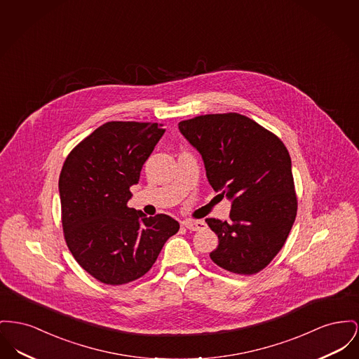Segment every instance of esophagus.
<instances>
[{
  "label": "esophagus",
  "mask_w": 359,
  "mask_h": 359,
  "mask_svg": "<svg viewBox=\"0 0 359 359\" xmlns=\"http://www.w3.org/2000/svg\"><path fill=\"white\" fill-rule=\"evenodd\" d=\"M183 225L192 232H199L206 228V224L203 221H184Z\"/></svg>",
  "instance_id": "esophagus-1"
}]
</instances>
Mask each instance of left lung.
Returning a JSON list of instances; mask_svg holds the SVG:
<instances>
[{
	"label": "left lung",
	"mask_w": 359,
	"mask_h": 359,
	"mask_svg": "<svg viewBox=\"0 0 359 359\" xmlns=\"http://www.w3.org/2000/svg\"><path fill=\"white\" fill-rule=\"evenodd\" d=\"M179 130L202 156L212 190L232 202L228 221L206 219L218 236L211 260L234 274L259 273L283 247L297 215L287 149L237 112L196 116Z\"/></svg>",
	"instance_id": "1"
}]
</instances>
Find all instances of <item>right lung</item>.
Returning a JSON list of instances; mask_svg holds the SVG:
<instances>
[{
  "label": "right lung",
  "instance_id": "obj_1",
  "mask_svg": "<svg viewBox=\"0 0 359 359\" xmlns=\"http://www.w3.org/2000/svg\"><path fill=\"white\" fill-rule=\"evenodd\" d=\"M164 133L158 123L107 122L65 160L58 183L65 240L85 271L106 285L147 274L180 228L167 214L127 208L130 187Z\"/></svg>",
  "mask_w": 359,
  "mask_h": 359
}]
</instances>
